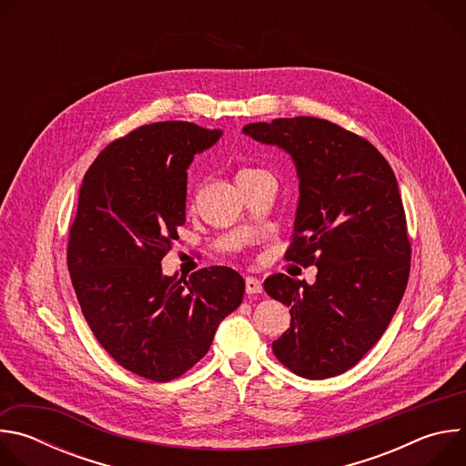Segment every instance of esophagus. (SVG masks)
<instances>
[{"label": "esophagus", "instance_id": "esophagus-1", "mask_svg": "<svg viewBox=\"0 0 466 466\" xmlns=\"http://www.w3.org/2000/svg\"><path fill=\"white\" fill-rule=\"evenodd\" d=\"M245 291H247L248 295H258V293L263 291V286H261V282H259L258 279L247 277V279H245Z\"/></svg>", "mask_w": 466, "mask_h": 466}]
</instances>
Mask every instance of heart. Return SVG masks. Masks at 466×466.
I'll list each match as a JSON object with an SVG mask.
<instances>
[{
    "label": "heart",
    "instance_id": "b5f03b06",
    "mask_svg": "<svg viewBox=\"0 0 466 466\" xmlns=\"http://www.w3.org/2000/svg\"><path fill=\"white\" fill-rule=\"evenodd\" d=\"M259 173H265V171H261V169H250V167H245V169H239V173H238V180L247 178V177H254V175H259Z\"/></svg>",
    "mask_w": 466,
    "mask_h": 466
}]
</instances>
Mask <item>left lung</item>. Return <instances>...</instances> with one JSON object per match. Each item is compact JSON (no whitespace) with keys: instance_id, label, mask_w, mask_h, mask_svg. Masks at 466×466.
Returning <instances> with one entry per match:
<instances>
[{"instance_id":"8db88e82","label":"left lung","mask_w":466,"mask_h":466,"mask_svg":"<svg viewBox=\"0 0 466 466\" xmlns=\"http://www.w3.org/2000/svg\"><path fill=\"white\" fill-rule=\"evenodd\" d=\"M243 132L295 160L300 198L286 259L317 265L313 286L282 273L263 282L291 308L273 352L302 378L338 376L380 341L408 286L411 241L396 177L370 142L326 119L279 117Z\"/></svg>"}]
</instances>
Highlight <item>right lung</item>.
<instances>
[{
  "mask_svg": "<svg viewBox=\"0 0 466 466\" xmlns=\"http://www.w3.org/2000/svg\"><path fill=\"white\" fill-rule=\"evenodd\" d=\"M219 137L189 121L142 125L99 153L79 191L68 241L79 306L99 345L153 381L203 360L219 322L243 300L245 280L230 268L186 280L160 265L186 223V169Z\"/></svg>",
  "mask_w": 466,
  "mask_h": 466,
  "instance_id": "1",
  "label": "right lung"
}]
</instances>
